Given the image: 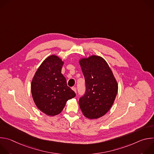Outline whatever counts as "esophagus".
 <instances>
[{
    "label": "esophagus",
    "instance_id": "34e87169",
    "mask_svg": "<svg viewBox=\"0 0 154 154\" xmlns=\"http://www.w3.org/2000/svg\"><path fill=\"white\" fill-rule=\"evenodd\" d=\"M72 90L75 93H77V89H76L75 87H72Z\"/></svg>",
    "mask_w": 154,
    "mask_h": 154
}]
</instances>
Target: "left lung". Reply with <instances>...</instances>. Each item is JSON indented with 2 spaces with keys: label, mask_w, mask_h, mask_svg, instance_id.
Here are the masks:
<instances>
[{
  "label": "left lung",
  "mask_w": 154,
  "mask_h": 154,
  "mask_svg": "<svg viewBox=\"0 0 154 154\" xmlns=\"http://www.w3.org/2000/svg\"><path fill=\"white\" fill-rule=\"evenodd\" d=\"M83 74L86 91L79 99L83 115L89 119L105 115L113 105L118 85L106 61L101 57L91 55L79 60Z\"/></svg>",
  "instance_id": "1"
}]
</instances>
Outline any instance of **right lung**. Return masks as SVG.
<instances>
[{"instance_id":"obj_1","label":"right lung","mask_w":154,"mask_h":154,"mask_svg":"<svg viewBox=\"0 0 154 154\" xmlns=\"http://www.w3.org/2000/svg\"><path fill=\"white\" fill-rule=\"evenodd\" d=\"M63 64L58 56H49L39 66L32 80L34 102L40 111L48 116L60 114L66 102L75 96L61 74Z\"/></svg>"}]
</instances>
